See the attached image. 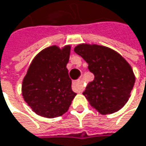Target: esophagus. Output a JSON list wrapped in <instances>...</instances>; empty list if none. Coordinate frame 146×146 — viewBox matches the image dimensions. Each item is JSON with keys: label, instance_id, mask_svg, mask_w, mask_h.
Instances as JSON below:
<instances>
[{"label": "esophagus", "instance_id": "esophagus-1", "mask_svg": "<svg viewBox=\"0 0 146 146\" xmlns=\"http://www.w3.org/2000/svg\"><path fill=\"white\" fill-rule=\"evenodd\" d=\"M73 88L76 91L78 92H82L84 90V84H83V81L82 80H78V81H74L73 83Z\"/></svg>", "mask_w": 146, "mask_h": 146}]
</instances>
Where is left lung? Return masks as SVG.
Returning <instances> with one entry per match:
<instances>
[{
	"instance_id": "1",
	"label": "left lung",
	"mask_w": 146,
	"mask_h": 146,
	"mask_svg": "<svg viewBox=\"0 0 146 146\" xmlns=\"http://www.w3.org/2000/svg\"><path fill=\"white\" fill-rule=\"evenodd\" d=\"M74 52L86 61L88 70L94 75L83 93L90 105L102 114L123 108L135 82L128 62L117 52L95 44H79Z\"/></svg>"
}]
</instances>
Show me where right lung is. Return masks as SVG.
I'll return each mask as SVG.
<instances>
[{
	"instance_id": "add662e5",
	"label": "right lung",
	"mask_w": 146,
	"mask_h": 146,
	"mask_svg": "<svg viewBox=\"0 0 146 146\" xmlns=\"http://www.w3.org/2000/svg\"><path fill=\"white\" fill-rule=\"evenodd\" d=\"M70 48L52 46L43 49L34 58L23 79L24 100L40 116L52 119L62 115L76 96L66 68Z\"/></svg>"
}]
</instances>
